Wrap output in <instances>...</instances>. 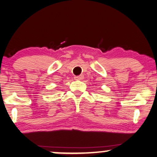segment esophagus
Wrapping results in <instances>:
<instances>
[{
    "label": "esophagus",
    "mask_w": 157,
    "mask_h": 157,
    "mask_svg": "<svg viewBox=\"0 0 157 157\" xmlns=\"http://www.w3.org/2000/svg\"><path fill=\"white\" fill-rule=\"evenodd\" d=\"M84 78V75H78V76H75V79H76V80H82V79Z\"/></svg>",
    "instance_id": "esophagus-1"
}]
</instances>
